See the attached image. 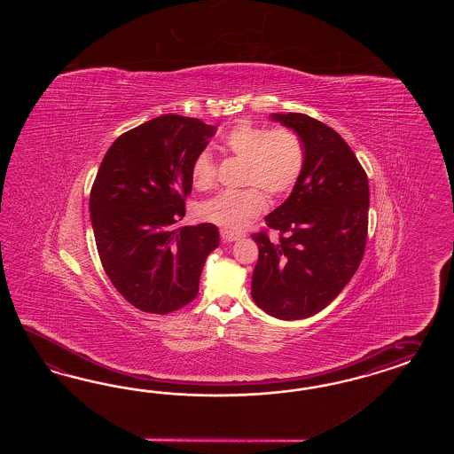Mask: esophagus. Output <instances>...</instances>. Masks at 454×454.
I'll return each instance as SVG.
<instances>
[{"mask_svg":"<svg viewBox=\"0 0 454 454\" xmlns=\"http://www.w3.org/2000/svg\"><path fill=\"white\" fill-rule=\"evenodd\" d=\"M220 234L224 241H236V239L243 238V233H234L231 230H221Z\"/></svg>","mask_w":454,"mask_h":454,"instance_id":"34e87169","label":"esophagus"}]
</instances>
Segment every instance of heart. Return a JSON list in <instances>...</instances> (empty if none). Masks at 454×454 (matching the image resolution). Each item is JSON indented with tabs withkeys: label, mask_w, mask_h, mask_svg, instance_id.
I'll return each instance as SVG.
<instances>
[{
	"label": "heart",
	"mask_w": 454,
	"mask_h": 454,
	"mask_svg": "<svg viewBox=\"0 0 454 454\" xmlns=\"http://www.w3.org/2000/svg\"><path fill=\"white\" fill-rule=\"evenodd\" d=\"M226 152L247 161L243 192H226L209 198L196 207L200 220L228 230H239L247 221L260 216L268 207L266 194L281 198L288 194L301 176L306 152L301 137L286 128L271 129L243 121L231 128L223 139ZM216 178L213 156L201 152L192 161V186L207 192Z\"/></svg>",
	"instance_id": "heart-1"
}]
</instances>
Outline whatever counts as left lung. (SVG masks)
Masks as SVG:
<instances>
[{
	"label": "left lung",
	"instance_id": "left-lung-1",
	"mask_svg": "<svg viewBox=\"0 0 454 454\" xmlns=\"http://www.w3.org/2000/svg\"><path fill=\"white\" fill-rule=\"evenodd\" d=\"M301 137L304 169L288 200L264 220L278 231L258 245L251 296L264 313L301 319L326 308L356 273L368 236V176L328 124L301 113L271 114Z\"/></svg>",
	"mask_w": 454,
	"mask_h": 454
}]
</instances>
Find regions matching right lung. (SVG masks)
I'll list each match as a JSON object with an SVG mask.
<instances>
[{
    "label": "right lung",
    "instance_id": "right-lung-1",
    "mask_svg": "<svg viewBox=\"0 0 454 454\" xmlns=\"http://www.w3.org/2000/svg\"><path fill=\"white\" fill-rule=\"evenodd\" d=\"M216 126L163 114L118 137L90 194L101 264L139 311L168 315L192 302L207 254L220 245L211 223L176 226L192 192V165Z\"/></svg>",
    "mask_w": 454,
    "mask_h": 454
}]
</instances>
